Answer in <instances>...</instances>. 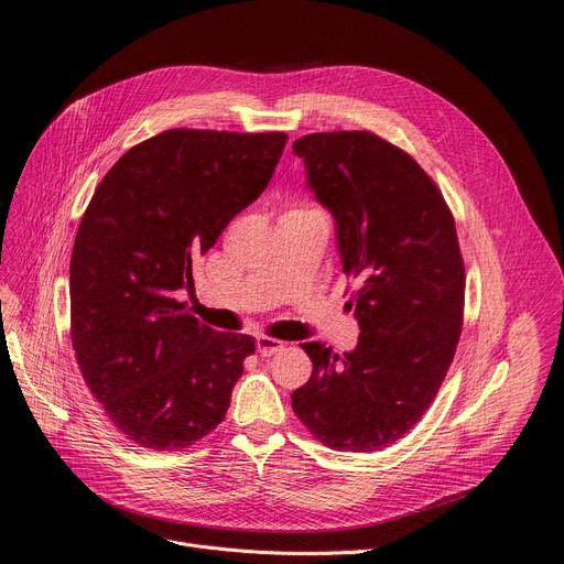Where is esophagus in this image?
Segmentation results:
<instances>
[{
	"mask_svg": "<svg viewBox=\"0 0 564 564\" xmlns=\"http://www.w3.org/2000/svg\"><path fill=\"white\" fill-rule=\"evenodd\" d=\"M256 347H258L260 357H272V354H276L283 347V343L274 340V338H267V336H258Z\"/></svg>",
	"mask_w": 564,
	"mask_h": 564,
	"instance_id": "esophagus-1",
	"label": "esophagus"
}]
</instances>
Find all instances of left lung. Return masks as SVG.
Instances as JSON below:
<instances>
[{
	"mask_svg": "<svg viewBox=\"0 0 564 564\" xmlns=\"http://www.w3.org/2000/svg\"><path fill=\"white\" fill-rule=\"evenodd\" d=\"M306 185L336 221L347 308L361 334L343 357L304 343L313 375L292 393L300 421L336 451L387 448L421 421L462 334L464 262L455 219L430 175L370 132L292 143Z\"/></svg>",
	"mask_w": 564,
	"mask_h": 564,
	"instance_id": "obj_1",
	"label": "left lung"
}]
</instances>
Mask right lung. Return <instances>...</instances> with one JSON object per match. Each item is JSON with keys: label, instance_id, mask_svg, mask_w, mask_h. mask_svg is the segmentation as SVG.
<instances>
[{"label": "right lung", "instance_id": "add662e5", "mask_svg": "<svg viewBox=\"0 0 564 564\" xmlns=\"http://www.w3.org/2000/svg\"><path fill=\"white\" fill-rule=\"evenodd\" d=\"M283 132L169 130L118 160L82 217L70 332L86 387L143 448L213 432L256 340L221 334L175 300L194 260L270 185Z\"/></svg>", "mask_w": 564, "mask_h": 564}]
</instances>
